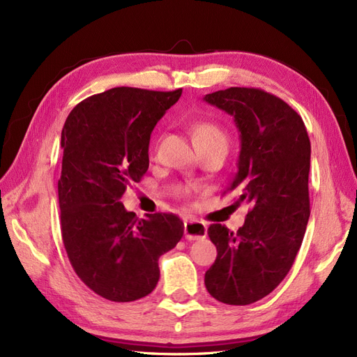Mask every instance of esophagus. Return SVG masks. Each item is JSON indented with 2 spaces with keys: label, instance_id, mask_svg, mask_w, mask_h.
<instances>
[{
  "label": "esophagus",
  "instance_id": "34e87169",
  "mask_svg": "<svg viewBox=\"0 0 357 357\" xmlns=\"http://www.w3.org/2000/svg\"><path fill=\"white\" fill-rule=\"evenodd\" d=\"M185 236L189 241H197V240H202L207 236V225L195 220V219H190L185 222Z\"/></svg>",
  "mask_w": 357,
  "mask_h": 357
}]
</instances>
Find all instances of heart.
Wrapping results in <instances>:
<instances>
[{"instance_id": "heart-1", "label": "heart", "mask_w": 357, "mask_h": 357, "mask_svg": "<svg viewBox=\"0 0 357 357\" xmlns=\"http://www.w3.org/2000/svg\"><path fill=\"white\" fill-rule=\"evenodd\" d=\"M193 132H195L197 144H222L228 147V137L218 125L204 122L197 125Z\"/></svg>"}]
</instances>
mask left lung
Segmentation results:
<instances>
[{"label":"left lung","instance_id":"obj_1","mask_svg":"<svg viewBox=\"0 0 357 357\" xmlns=\"http://www.w3.org/2000/svg\"><path fill=\"white\" fill-rule=\"evenodd\" d=\"M204 101L234 117L240 132L238 171L226 192L250 205L244 226L213 223L218 257L205 273L208 294L228 305H248L283 282L299 252L310 218L311 144L302 117L278 96L229 88Z\"/></svg>","mask_w":357,"mask_h":357}]
</instances>
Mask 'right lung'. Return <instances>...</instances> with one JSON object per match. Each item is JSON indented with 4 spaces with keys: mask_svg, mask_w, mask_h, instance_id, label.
<instances>
[{
    "mask_svg": "<svg viewBox=\"0 0 357 357\" xmlns=\"http://www.w3.org/2000/svg\"><path fill=\"white\" fill-rule=\"evenodd\" d=\"M181 89L113 88L77 104L62 128L58 181L61 232L82 282L114 302L147 296L159 282V257L181 240L172 213L146 219L121 198L149 168L150 134Z\"/></svg>",
    "mask_w": 357,
    "mask_h": 357,
    "instance_id": "1",
    "label": "right lung"
}]
</instances>
